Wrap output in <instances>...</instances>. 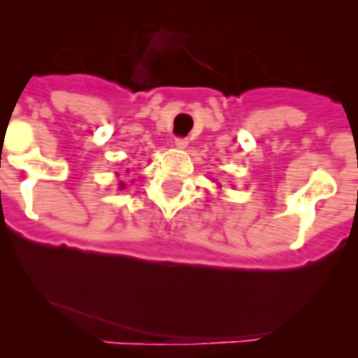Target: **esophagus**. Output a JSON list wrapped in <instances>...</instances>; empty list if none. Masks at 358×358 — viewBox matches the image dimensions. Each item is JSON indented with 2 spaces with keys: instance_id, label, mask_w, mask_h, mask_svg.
Returning <instances> with one entry per match:
<instances>
[{
  "instance_id": "esophagus-1",
  "label": "esophagus",
  "mask_w": 358,
  "mask_h": 358,
  "mask_svg": "<svg viewBox=\"0 0 358 358\" xmlns=\"http://www.w3.org/2000/svg\"><path fill=\"white\" fill-rule=\"evenodd\" d=\"M175 145H176V149H185V147L189 145V140H187V138H176Z\"/></svg>"
}]
</instances>
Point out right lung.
Listing matches in <instances>:
<instances>
[{
    "instance_id": "obj_1",
    "label": "right lung",
    "mask_w": 358,
    "mask_h": 358,
    "mask_svg": "<svg viewBox=\"0 0 358 358\" xmlns=\"http://www.w3.org/2000/svg\"><path fill=\"white\" fill-rule=\"evenodd\" d=\"M119 187H121V189H124V187H126V185H124V182H121V183H119Z\"/></svg>"
}]
</instances>
